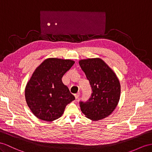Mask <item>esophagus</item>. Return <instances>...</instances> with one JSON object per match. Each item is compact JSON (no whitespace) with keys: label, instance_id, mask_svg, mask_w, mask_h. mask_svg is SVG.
<instances>
[{"label":"esophagus","instance_id":"1","mask_svg":"<svg viewBox=\"0 0 152 152\" xmlns=\"http://www.w3.org/2000/svg\"><path fill=\"white\" fill-rule=\"evenodd\" d=\"M80 92H78V93H77L76 94H75V99H76V101H77V99H78V98H79V97H80Z\"/></svg>","mask_w":152,"mask_h":152}]
</instances>
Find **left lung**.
Listing matches in <instances>:
<instances>
[{
  "instance_id": "1",
  "label": "left lung",
  "mask_w": 152,
  "mask_h": 152,
  "mask_svg": "<svg viewBox=\"0 0 152 152\" xmlns=\"http://www.w3.org/2000/svg\"><path fill=\"white\" fill-rule=\"evenodd\" d=\"M79 64L92 88L91 97L80 106L85 117L98 121L110 115L119 103L121 85L115 73L99 58L81 60Z\"/></svg>"
}]
</instances>
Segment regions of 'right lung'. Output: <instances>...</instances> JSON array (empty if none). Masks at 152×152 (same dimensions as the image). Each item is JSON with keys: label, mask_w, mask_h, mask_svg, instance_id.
<instances>
[{"label": "right lung", "mask_w": 152, "mask_h": 152, "mask_svg": "<svg viewBox=\"0 0 152 152\" xmlns=\"http://www.w3.org/2000/svg\"><path fill=\"white\" fill-rule=\"evenodd\" d=\"M74 64L72 60L49 58L33 73L26 85L25 98L38 119L50 122L60 118L67 104L75 99L61 81Z\"/></svg>", "instance_id": "1"}]
</instances>
